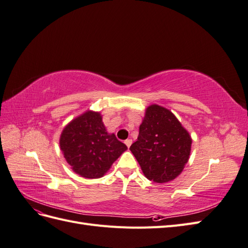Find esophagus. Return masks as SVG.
<instances>
[{"label":"esophagus","instance_id":"1","mask_svg":"<svg viewBox=\"0 0 248 248\" xmlns=\"http://www.w3.org/2000/svg\"><path fill=\"white\" fill-rule=\"evenodd\" d=\"M124 142H125V145H126L127 147H128V148H129V147L131 146V144H132V140L128 139V140H125Z\"/></svg>","mask_w":248,"mask_h":248}]
</instances>
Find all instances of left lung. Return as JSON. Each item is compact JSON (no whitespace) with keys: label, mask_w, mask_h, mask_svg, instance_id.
Returning a JSON list of instances; mask_svg holds the SVG:
<instances>
[{"label":"left lung","mask_w":248,"mask_h":248,"mask_svg":"<svg viewBox=\"0 0 248 248\" xmlns=\"http://www.w3.org/2000/svg\"><path fill=\"white\" fill-rule=\"evenodd\" d=\"M192 140L177 117L158 104L146 108L138 140L130 146L147 179L167 183L176 179L188 162Z\"/></svg>","instance_id":"1"}]
</instances>
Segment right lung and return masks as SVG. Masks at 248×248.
<instances>
[{"mask_svg": "<svg viewBox=\"0 0 248 248\" xmlns=\"http://www.w3.org/2000/svg\"><path fill=\"white\" fill-rule=\"evenodd\" d=\"M60 148L72 170L86 179L107 174L127 147L108 133L99 111L87 110L65 126Z\"/></svg>", "mask_w": 248, "mask_h": 248, "instance_id": "1", "label": "right lung"}]
</instances>
